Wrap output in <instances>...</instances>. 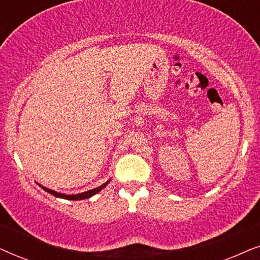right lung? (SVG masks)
I'll return each mask as SVG.
<instances>
[{
    "label": "right lung",
    "mask_w": 260,
    "mask_h": 260,
    "mask_svg": "<svg viewBox=\"0 0 260 260\" xmlns=\"http://www.w3.org/2000/svg\"><path fill=\"white\" fill-rule=\"evenodd\" d=\"M110 182L109 181H106L104 184H102V186H99L97 188H94V189H91V190H87V191H84V193H80V194H74V195H66V194H61V193H58V191L55 190H52V189H48V188L46 187H42L41 184H39V186L42 187V189L47 191V193L54 195L56 198H61V199H66V200H84V199H88L91 197H93L94 194H97L98 191H101L103 188L106 187V184Z\"/></svg>",
    "instance_id": "obj_1"
}]
</instances>
